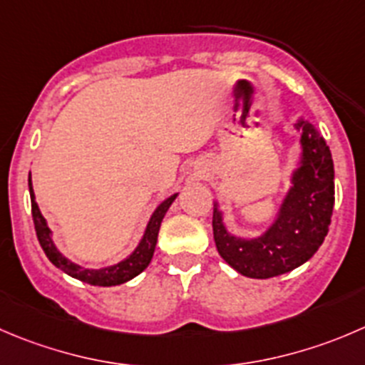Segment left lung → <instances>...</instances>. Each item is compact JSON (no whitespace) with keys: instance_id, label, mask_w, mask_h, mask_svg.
I'll list each match as a JSON object with an SVG mask.
<instances>
[{"instance_id":"8db88e82","label":"left lung","mask_w":365,"mask_h":365,"mask_svg":"<svg viewBox=\"0 0 365 365\" xmlns=\"http://www.w3.org/2000/svg\"><path fill=\"white\" fill-rule=\"evenodd\" d=\"M299 157L289 176V190L271 225L255 237L228 230L219 201H214V240L222 260L242 277L265 280L299 267L314 257L330 226L335 203L334 160L319 130L296 119Z\"/></svg>"}]
</instances>
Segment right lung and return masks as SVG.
<instances>
[{
	"instance_id": "1",
	"label": "right lung",
	"mask_w": 365,
	"mask_h": 365,
	"mask_svg": "<svg viewBox=\"0 0 365 365\" xmlns=\"http://www.w3.org/2000/svg\"><path fill=\"white\" fill-rule=\"evenodd\" d=\"M28 189H30L31 217H34L35 232H37V239L38 242H41L42 250H44L46 257L49 258V262H51L55 267H58L60 271H63L66 274H69V277L76 278V280L83 282V284L98 285V287H114V285L126 284V282L135 278L137 274H140V272L150 265L155 253V246H157L158 230H160L162 219H164L165 212L169 210L173 201L178 196V192H175L173 196L165 197L162 203L157 205V208H155L153 214H151L150 221H148L143 237H140L139 244H137L135 250H133L128 257L123 258L121 262H118V264L114 265H105V267L94 269L83 267V265L76 264V262L67 258L66 255L56 247L51 228L48 226V221L44 219L37 201H35L34 185H31V173L28 175Z\"/></svg>"
}]
</instances>
